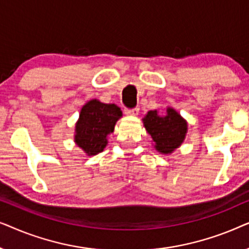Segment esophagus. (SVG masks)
I'll list each match as a JSON object with an SVG mask.
<instances>
[{
	"label": "esophagus",
	"instance_id": "obj_1",
	"mask_svg": "<svg viewBox=\"0 0 249 249\" xmlns=\"http://www.w3.org/2000/svg\"><path fill=\"white\" fill-rule=\"evenodd\" d=\"M124 113L128 115H137L139 113V107H132V108H124Z\"/></svg>",
	"mask_w": 249,
	"mask_h": 249
}]
</instances>
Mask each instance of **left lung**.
Instances as JSON below:
<instances>
[{
    "instance_id": "left-lung-1",
    "label": "left lung",
    "mask_w": 249,
    "mask_h": 249,
    "mask_svg": "<svg viewBox=\"0 0 249 249\" xmlns=\"http://www.w3.org/2000/svg\"><path fill=\"white\" fill-rule=\"evenodd\" d=\"M165 117H160L156 111H149L144 118V125L159 152L171 153L185 139L187 124L173 108H168Z\"/></svg>"
}]
</instances>
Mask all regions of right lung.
Here are the masks:
<instances>
[{"mask_svg": "<svg viewBox=\"0 0 249 249\" xmlns=\"http://www.w3.org/2000/svg\"><path fill=\"white\" fill-rule=\"evenodd\" d=\"M121 115L122 112L117 105L104 104L97 100L88 102L81 108L74 142L88 155L103 152L107 142V136L113 132L115 122Z\"/></svg>", "mask_w": 249, "mask_h": 249, "instance_id": "obj_1", "label": "right lung"}]
</instances>
